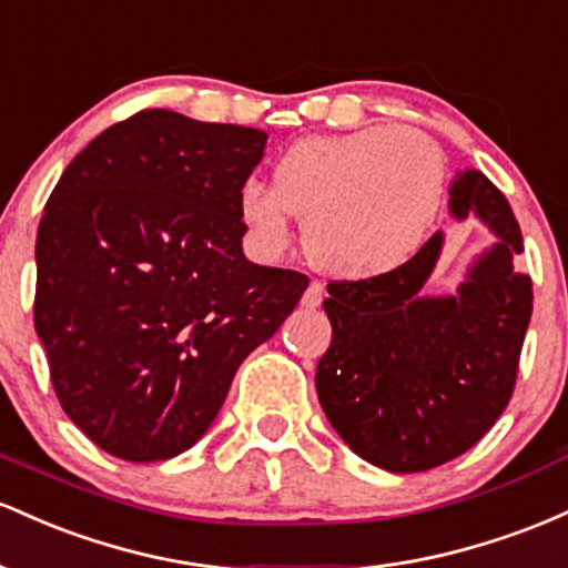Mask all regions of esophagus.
<instances>
[{
    "label": "esophagus",
    "mask_w": 568,
    "mask_h": 568,
    "mask_svg": "<svg viewBox=\"0 0 568 568\" xmlns=\"http://www.w3.org/2000/svg\"><path fill=\"white\" fill-rule=\"evenodd\" d=\"M322 301H324V286L318 284V282H311L308 284V290H305V295H303V308H318V305H322Z\"/></svg>",
    "instance_id": "esophagus-1"
}]
</instances>
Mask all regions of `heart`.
Listing matches in <instances>:
<instances>
[{"instance_id": "1", "label": "heart", "mask_w": 568, "mask_h": 568, "mask_svg": "<svg viewBox=\"0 0 568 568\" xmlns=\"http://www.w3.org/2000/svg\"><path fill=\"white\" fill-rule=\"evenodd\" d=\"M437 144L407 129H362L301 139L273 165V187L250 182L241 220L267 250L290 241L303 216V246L327 276L369 282L416 257L443 203Z\"/></svg>"}]
</instances>
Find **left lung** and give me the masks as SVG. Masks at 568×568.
Here are the masks:
<instances>
[{
    "instance_id": "1",
    "label": "left lung",
    "mask_w": 568,
    "mask_h": 568,
    "mask_svg": "<svg viewBox=\"0 0 568 568\" xmlns=\"http://www.w3.org/2000/svg\"><path fill=\"white\" fill-rule=\"evenodd\" d=\"M448 203L496 235L454 295L424 292L439 231L399 271L327 284L333 341L316 367L318 403L343 443L388 473L439 467L486 435L513 397L531 322V278L515 267L524 235L505 195L467 169Z\"/></svg>"
}]
</instances>
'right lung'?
Listing matches in <instances>:
<instances>
[{
  "mask_svg": "<svg viewBox=\"0 0 568 568\" xmlns=\"http://www.w3.org/2000/svg\"><path fill=\"white\" fill-rule=\"evenodd\" d=\"M265 131L144 110L67 165L37 231L34 327L67 416L101 450L193 448L308 278L244 257Z\"/></svg>",
  "mask_w": 568,
  "mask_h": 568,
  "instance_id": "right-lung-1",
  "label": "right lung"
}]
</instances>
